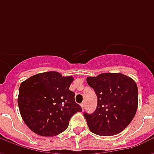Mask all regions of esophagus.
Wrapping results in <instances>:
<instances>
[{
    "label": "esophagus",
    "mask_w": 154,
    "mask_h": 154,
    "mask_svg": "<svg viewBox=\"0 0 154 154\" xmlns=\"http://www.w3.org/2000/svg\"><path fill=\"white\" fill-rule=\"evenodd\" d=\"M81 106H82V110H84V108H85V104L82 103L81 104Z\"/></svg>",
    "instance_id": "1"
}]
</instances>
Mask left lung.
Instances as JSON below:
<instances>
[{
    "instance_id": "8db88e82",
    "label": "left lung",
    "mask_w": 154,
    "mask_h": 154,
    "mask_svg": "<svg viewBox=\"0 0 154 154\" xmlns=\"http://www.w3.org/2000/svg\"><path fill=\"white\" fill-rule=\"evenodd\" d=\"M87 82L97 96V106L92 114L84 113L92 133L115 135L129 125L138 108V87L131 77L122 73L105 72L88 77Z\"/></svg>"
}]
</instances>
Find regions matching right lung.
Instances as JSON below:
<instances>
[{"label":"right lung","mask_w":154,"mask_h":154,"mask_svg":"<svg viewBox=\"0 0 154 154\" xmlns=\"http://www.w3.org/2000/svg\"><path fill=\"white\" fill-rule=\"evenodd\" d=\"M73 77L47 72L24 81L19 90L18 106L25 125L40 136L53 137L66 130L71 117L82 112L69 90Z\"/></svg>","instance_id":"obj_1"}]
</instances>
